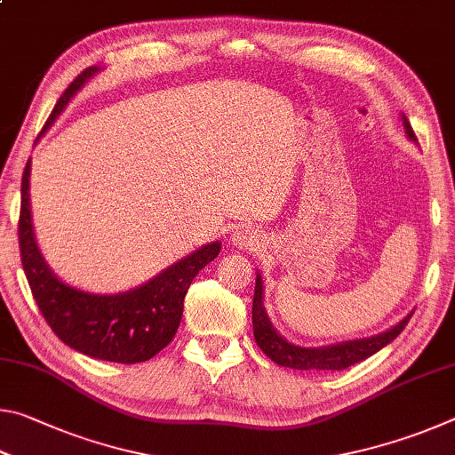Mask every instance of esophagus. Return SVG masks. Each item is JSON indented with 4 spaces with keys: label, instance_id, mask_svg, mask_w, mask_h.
I'll use <instances>...</instances> for the list:
<instances>
[{
    "label": "esophagus",
    "instance_id": "34e87169",
    "mask_svg": "<svg viewBox=\"0 0 455 455\" xmlns=\"http://www.w3.org/2000/svg\"><path fill=\"white\" fill-rule=\"evenodd\" d=\"M233 244L238 246V249H252L257 251L260 246V238L257 230H252L249 227H241L233 233Z\"/></svg>",
    "mask_w": 455,
    "mask_h": 455
}]
</instances>
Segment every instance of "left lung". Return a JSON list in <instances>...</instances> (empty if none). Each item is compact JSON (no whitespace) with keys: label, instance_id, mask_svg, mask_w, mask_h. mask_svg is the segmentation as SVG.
<instances>
[{"label":"left lung","instance_id":"left-lung-1","mask_svg":"<svg viewBox=\"0 0 455 455\" xmlns=\"http://www.w3.org/2000/svg\"><path fill=\"white\" fill-rule=\"evenodd\" d=\"M402 122L405 128V134L411 142H418L415 138L410 120L402 114ZM413 311H410L405 317L397 323V325L389 327L383 333H377L373 337L353 339V341H341L335 345H323V347H301V345L291 343L284 339L279 331L273 327L271 319H268L265 309V287L263 276L257 273L255 281V297H252V331H255V341L265 355L275 361L281 367L291 369H303V371H341L351 365L359 363L373 353L383 349L394 339L402 333L407 323H410Z\"/></svg>","mask_w":455,"mask_h":455}]
</instances>
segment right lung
I'll return each instance as SVG.
<instances>
[{
  "label": "right lung",
  "instance_id": "1",
  "mask_svg": "<svg viewBox=\"0 0 455 455\" xmlns=\"http://www.w3.org/2000/svg\"><path fill=\"white\" fill-rule=\"evenodd\" d=\"M104 68H86L53 106L42 134L48 132L53 122L66 110L70 100L86 86V82ZM40 134V136H42ZM29 172L32 158L28 160L21 179L20 209V251L26 279L42 315L68 347L84 355L114 361V363H142L163 351L176 335L180 325L184 297L190 283L219 257L220 241L203 244L180 260H176L150 281L138 284L116 295H100L74 287L61 281L52 271L36 241L32 206H29Z\"/></svg>",
  "mask_w": 455,
  "mask_h": 455
}]
</instances>
